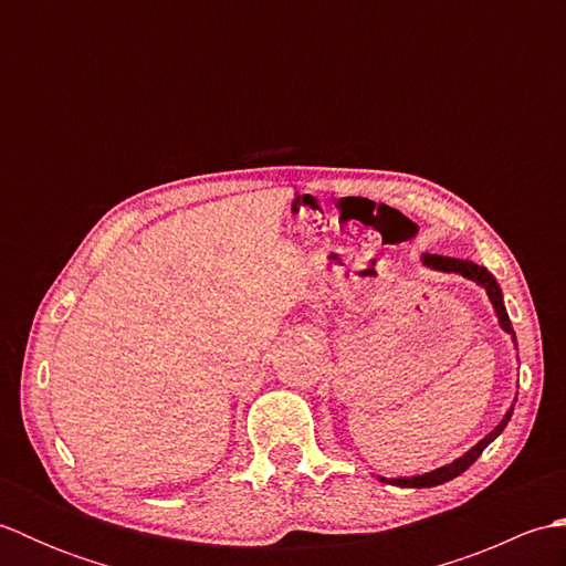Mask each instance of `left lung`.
Segmentation results:
<instances>
[{
	"label": "left lung",
	"instance_id": "8db88e82",
	"mask_svg": "<svg viewBox=\"0 0 566 566\" xmlns=\"http://www.w3.org/2000/svg\"><path fill=\"white\" fill-rule=\"evenodd\" d=\"M423 262H426V264H430V268H436V270H442V272H457V274L469 276V280H474V282L482 284L484 290H486V294H489V298H491V306H494V311L499 314V321H501L503 331H509V333L513 335V338H515L513 326H511L509 314H506V306H503L501 286H499V282L494 280V274H491L486 268H479V264L469 262V260H457V258H444V255H426V258H423ZM511 416H513V408H511V411H509L506 416H503L501 423H499L494 430H491L484 440H479L472 450H469L464 457H460V460H454L452 464H448V467H440V469H436V472H428V474H423V476H411V479H387V482H389V484H396V486H411V489L438 486V484H442V482H450V479L460 476L462 472H467V469L472 467V464L479 460V454H482V452L486 450V444H489L491 440H496V438L501 436V430L509 426Z\"/></svg>",
	"mask_w": 566,
	"mask_h": 566
}]
</instances>
